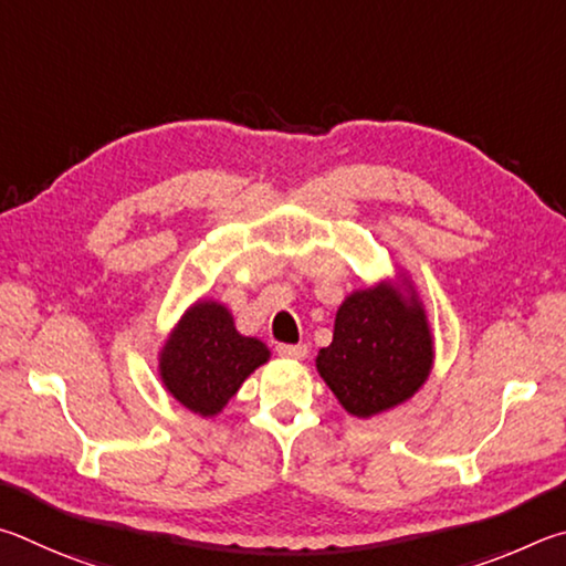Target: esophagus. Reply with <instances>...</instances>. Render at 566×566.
Listing matches in <instances>:
<instances>
[{
	"label": "esophagus",
	"instance_id": "obj_1",
	"mask_svg": "<svg viewBox=\"0 0 566 566\" xmlns=\"http://www.w3.org/2000/svg\"><path fill=\"white\" fill-rule=\"evenodd\" d=\"M277 355L291 360H303L305 355H308V348H305V345H277Z\"/></svg>",
	"mask_w": 566,
	"mask_h": 566
}]
</instances>
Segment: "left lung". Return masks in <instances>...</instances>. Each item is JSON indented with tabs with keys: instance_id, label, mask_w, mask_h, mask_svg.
Listing matches in <instances>:
<instances>
[{
	"instance_id": "8db88e82",
	"label": "left lung",
	"mask_w": 566,
	"mask_h": 566,
	"mask_svg": "<svg viewBox=\"0 0 566 566\" xmlns=\"http://www.w3.org/2000/svg\"><path fill=\"white\" fill-rule=\"evenodd\" d=\"M434 340L415 285L353 291L335 313L333 343L315 358L321 378L355 418L398 408L430 378Z\"/></svg>"
}]
</instances>
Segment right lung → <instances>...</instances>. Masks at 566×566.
<instances>
[{
	"mask_svg": "<svg viewBox=\"0 0 566 566\" xmlns=\"http://www.w3.org/2000/svg\"><path fill=\"white\" fill-rule=\"evenodd\" d=\"M268 358L265 343L238 333L223 303L196 301L168 333L158 353V375L186 410L213 418Z\"/></svg>",
	"mask_w": 566,
	"mask_h": 566,
	"instance_id": "obj_1",
	"label": "right lung"
}]
</instances>
